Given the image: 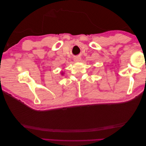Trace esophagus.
I'll return each mask as SVG.
<instances>
[{
    "label": "esophagus",
    "mask_w": 146,
    "mask_h": 146,
    "mask_svg": "<svg viewBox=\"0 0 146 146\" xmlns=\"http://www.w3.org/2000/svg\"><path fill=\"white\" fill-rule=\"evenodd\" d=\"M81 61V58L79 56H77L76 58H74V61L75 62H80Z\"/></svg>",
    "instance_id": "obj_1"
}]
</instances>
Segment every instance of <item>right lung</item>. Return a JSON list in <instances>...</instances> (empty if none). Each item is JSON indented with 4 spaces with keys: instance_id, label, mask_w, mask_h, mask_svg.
Instances as JSON below:
<instances>
[{
    "instance_id": "right-lung-1",
    "label": "right lung",
    "mask_w": 146,
    "mask_h": 146,
    "mask_svg": "<svg viewBox=\"0 0 146 146\" xmlns=\"http://www.w3.org/2000/svg\"><path fill=\"white\" fill-rule=\"evenodd\" d=\"M64 72H61V74L62 75V76H63V75H64Z\"/></svg>"
}]
</instances>
